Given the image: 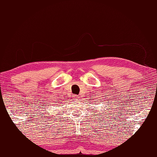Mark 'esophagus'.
<instances>
[{
  "mask_svg": "<svg viewBox=\"0 0 157 157\" xmlns=\"http://www.w3.org/2000/svg\"><path fill=\"white\" fill-rule=\"evenodd\" d=\"M73 98L75 99H78V98H79V96H78V95H74V96H73Z\"/></svg>",
  "mask_w": 157,
  "mask_h": 157,
  "instance_id": "obj_1",
  "label": "esophagus"
}]
</instances>
